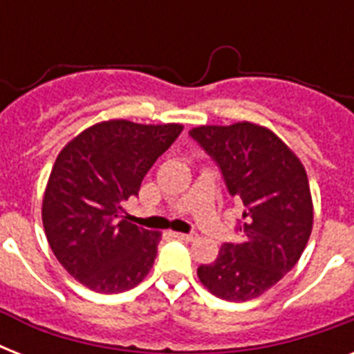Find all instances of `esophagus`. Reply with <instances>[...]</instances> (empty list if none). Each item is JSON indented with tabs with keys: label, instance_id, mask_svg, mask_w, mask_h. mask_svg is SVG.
I'll use <instances>...</instances> for the list:
<instances>
[{
	"label": "esophagus",
	"instance_id": "esophagus-1",
	"mask_svg": "<svg viewBox=\"0 0 354 354\" xmlns=\"http://www.w3.org/2000/svg\"><path fill=\"white\" fill-rule=\"evenodd\" d=\"M172 236H176V239H180V241H187V242H191V241H194V239H196V233H172Z\"/></svg>",
	"mask_w": 354,
	"mask_h": 354
}]
</instances>
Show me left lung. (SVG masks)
Listing matches in <instances>:
<instances>
[{
  "label": "left lung",
  "instance_id": "8db88e82",
  "mask_svg": "<svg viewBox=\"0 0 354 354\" xmlns=\"http://www.w3.org/2000/svg\"><path fill=\"white\" fill-rule=\"evenodd\" d=\"M189 136L215 161L242 218L239 242H224L218 257L198 266L202 285L226 301H248L285 277L313 232L307 172L268 128L253 122L198 127Z\"/></svg>",
  "mask_w": 354,
  "mask_h": 354
}]
</instances>
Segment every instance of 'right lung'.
I'll use <instances>...</instances> for the list:
<instances>
[{
	"label": "right lung",
	"mask_w": 354,
	"mask_h": 354,
	"mask_svg": "<svg viewBox=\"0 0 354 354\" xmlns=\"http://www.w3.org/2000/svg\"><path fill=\"white\" fill-rule=\"evenodd\" d=\"M182 130L104 121L58 154L44 194V230L58 263L90 290L124 292L152 268L161 233L128 222L122 204L138 196L145 174Z\"/></svg>",
	"instance_id": "1"
}]
</instances>
